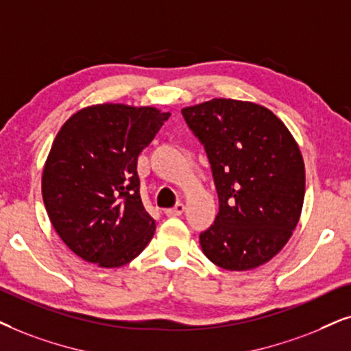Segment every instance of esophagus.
I'll use <instances>...</instances> for the list:
<instances>
[{"instance_id":"obj_1","label":"esophagus","mask_w":351,"mask_h":351,"mask_svg":"<svg viewBox=\"0 0 351 351\" xmlns=\"http://www.w3.org/2000/svg\"><path fill=\"white\" fill-rule=\"evenodd\" d=\"M183 210H184V206L180 202V204H176V206L173 208H167L165 214H167V217H178V215L183 214Z\"/></svg>"}]
</instances>
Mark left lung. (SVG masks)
<instances>
[{"label":"left lung","instance_id":"8db88e82","mask_svg":"<svg viewBox=\"0 0 351 351\" xmlns=\"http://www.w3.org/2000/svg\"><path fill=\"white\" fill-rule=\"evenodd\" d=\"M212 167L219 214L202 252L225 270H251L282 251L300 221L304 162L295 137L263 105L212 99L181 110Z\"/></svg>","mask_w":351,"mask_h":351}]
</instances>
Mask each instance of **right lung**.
Returning <instances> with one entry per match:
<instances>
[{
  "label": "right lung",
  "instance_id": "right-lung-1",
  "mask_svg": "<svg viewBox=\"0 0 351 351\" xmlns=\"http://www.w3.org/2000/svg\"><path fill=\"white\" fill-rule=\"evenodd\" d=\"M168 118L155 106L99 104L58 131L43 167V204L58 237L81 259L121 267L152 239L137 157Z\"/></svg>",
  "mask_w": 351,
  "mask_h": 351
}]
</instances>
